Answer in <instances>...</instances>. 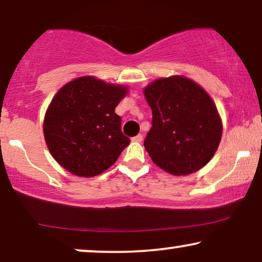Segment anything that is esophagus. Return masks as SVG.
<instances>
[{
  "label": "esophagus",
  "instance_id": "obj_1",
  "mask_svg": "<svg viewBox=\"0 0 262 262\" xmlns=\"http://www.w3.org/2000/svg\"><path fill=\"white\" fill-rule=\"evenodd\" d=\"M143 141V135H137L135 136V137H132V142H136V143H141Z\"/></svg>",
  "mask_w": 262,
  "mask_h": 262
}]
</instances>
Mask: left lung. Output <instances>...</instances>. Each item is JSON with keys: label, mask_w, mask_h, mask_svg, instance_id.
Here are the masks:
<instances>
[{"label": "left lung", "mask_w": 262, "mask_h": 262, "mask_svg": "<svg viewBox=\"0 0 262 262\" xmlns=\"http://www.w3.org/2000/svg\"><path fill=\"white\" fill-rule=\"evenodd\" d=\"M152 111L144 139L152 162L173 175L199 170L220 145L222 123L207 93L186 77L160 78L144 89Z\"/></svg>", "instance_id": "8db88e82"}]
</instances>
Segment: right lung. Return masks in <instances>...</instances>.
<instances>
[{"label": "right lung", "mask_w": 262, "mask_h": 262, "mask_svg": "<svg viewBox=\"0 0 262 262\" xmlns=\"http://www.w3.org/2000/svg\"><path fill=\"white\" fill-rule=\"evenodd\" d=\"M126 88L94 77L64 85L50 103L44 120L46 144L57 162L78 177H95L116 162L130 144L114 110Z\"/></svg>", "instance_id": "1"}]
</instances>
